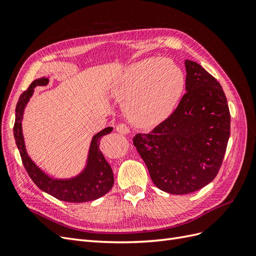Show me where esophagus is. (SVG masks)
<instances>
[{"label": "esophagus", "instance_id": "34e87169", "mask_svg": "<svg viewBox=\"0 0 256 256\" xmlns=\"http://www.w3.org/2000/svg\"><path fill=\"white\" fill-rule=\"evenodd\" d=\"M116 131H118V132L120 134H128L130 132V130L127 127V125H125V124H122V122L118 124V125L116 126Z\"/></svg>", "mask_w": 256, "mask_h": 256}]
</instances>
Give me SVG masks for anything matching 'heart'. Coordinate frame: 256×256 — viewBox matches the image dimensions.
I'll return each instance as SVG.
<instances>
[{"instance_id":"b5f03b06","label":"heart","mask_w":256,"mask_h":256,"mask_svg":"<svg viewBox=\"0 0 256 256\" xmlns=\"http://www.w3.org/2000/svg\"><path fill=\"white\" fill-rule=\"evenodd\" d=\"M186 78L172 60L147 58L130 65L116 84L114 95L138 127H154L176 109Z\"/></svg>"}]
</instances>
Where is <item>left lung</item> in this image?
Wrapping results in <instances>:
<instances>
[{
	"label": "left lung",
	"instance_id": "obj_1",
	"mask_svg": "<svg viewBox=\"0 0 256 256\" xmlns=\"http://www.w3.org/2000/svg\"><path fill=\"white\" fill-rule=\"evenodd\" d=\"M186 90L173 114L150 134L134 138L152 182L171 194H187L219 172L230 134L228 100L220 83L200 64L184 60Z\"/></svg>",
	"mask_w": 256,
	"mask_h": 256
}]
</instances>
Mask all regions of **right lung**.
I'll return each instance as SVG.
<instances>
[{
    "mask_svg": "<svg viewBox=\"0 0 256 256\" xmlns=\"http://www.w3.org/2000/svg\"><path fill=\"white\" fill-rule=\"evenodd\" d=\"M50 76H42L32 82L30 88L22 92L16 106V120L14 126V136L20 156L30 180L38 188L58 200L68 203H84L104 196L111 190L114 184L113 171L99 150L102 138L113 130L106 127L92 136L85 166L82 171L68 178L54 177L36 164L26 150L24 136L22 130V120L26 108L32 98L35 88L49 83Z\"/></svg>",
    "mask_w": 256,
    "mask_h": 256,
    "instance_id": "1",
    "label": "right lung"
}]
</instances>
